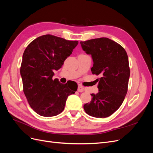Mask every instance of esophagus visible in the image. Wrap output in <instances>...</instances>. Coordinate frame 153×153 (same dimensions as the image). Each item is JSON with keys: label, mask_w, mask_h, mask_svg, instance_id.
Returning <instances> with one entry per match:
<instances>
[{"label": "esophagus", "mask_w": 153, "mask_h": 153, "mask_svg": "<svg viewBox=\"0 0 153 153\" xmlns=\"http://www.w3.org/2000/svg\"><path fill=\"white\" fill-rule=\"evenodd\" d=\"M84 91V88L82 87V86H78V91L80 92H82L83 91Z\"/></svg>", "instance_id": "34e87169"}]
</instances>
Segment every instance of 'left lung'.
Instances as JSON below:
<instances>
[{"mask_svg": "<svg viewBox=\"0 0 153 153\" xmlns=\"http://www.w3.org/2000/svg\"><path fill=\"white\" fill-rule=\"evenodd\" d=\"M87 54L91 55L92 74L100 75L97 94H91L90 103L84 105L91 116L105 118L114 114L122 105L128 91L130 70L126 50L107 38L80 41Z\"/></svg>", "mask_w": 153, "mask_h": 153, "instance_id": "1", "label": "left lung"}]
</instances>
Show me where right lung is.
<instances>
[{
  "mask_svg": "<svg viewBox=\"0 0 153 153\" xmlns=\"http://www.w3.org/2000/svg\"><path fill=\"white\" fill-rule=\"evenodd\" d=\"M78 43L47 34L37 38L25 48L20 68L23 89L30 107L41 116L61 114L68 96L76 91L52 77L53 71L62 67Z\"/></svg>",
  "mask_w": 153,
  "mask_h": 153,
  "instance_id": "1",
  "label": "right lung"
}]
</instances>
